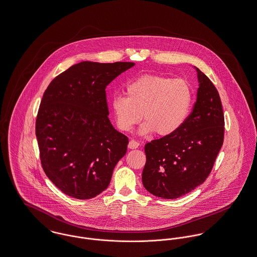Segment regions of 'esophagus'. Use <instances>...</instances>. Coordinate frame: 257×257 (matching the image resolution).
Wrapping results in <instances>:
<instances>
[{"label": "esophagus", "instance_id": "34e87169", "mask_svg": "<svg viewBox=\"0 0 257 257\" xmlns=\"http://www.w3.org/2000/svg\"><path fill=\"white\" fill-rule=\"evenodd\" d=\"M139 146H140V144L135 141V140H131L130 142H129V144H128V148L129 149H131V150H136L139 148Z\"/></svg>", "mask_w": 257, "mask_h": 257}]
</instances>
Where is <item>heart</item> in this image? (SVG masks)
<instances>
[{"label": "heart", "mask_w": 257, "mask_h": 257, "mask_svg": "<svg viewBox=\"0 0 257 257\" xmlns=\"http://www.w3.org/2000/svg\"><path fill=\"white\" fill-rule=\"evenodd\" d=\"M127 97L115 94L111 108L122 132H130L142 119L140 134L169 137L176 134L187 120L193 90L184 78L146 74L126 85Z\"/></svg>", "instance_id": "heart-1"}]
</instances>
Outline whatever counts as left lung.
<instances>
[{"instance_id": "left-lung-1", "label": "left lung", "mask_w": 257, "mask_h": 257, "mask_svg": "<svg viewBox=\"0 0 257 257\" xmlns=\"http://www.w3.org/2000/svg\"><path fill=\"white\" fill-rule=\"evenodd\" d=\"M196 70L199 88L192 112L174 135L145 146L142 181L152 195L176 199L202 184L223 144L224 115L219 94L209 77Z\"/></svg>"}]
</instances>
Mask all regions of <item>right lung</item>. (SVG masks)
<instances>
[{"label": "right lung", "mask_w": 257, "mask_h": 257, "mask_svg": "<svg viewBox=\"0 0 257 257\" xmlns=\"http://www.w3.org/2000/svg\"><path fill=\"white\" fill-rule=\"evenodd\" d=\"M134 66L83 61L56 76L45 91L36 120L41 162L66 195L81 200L99 195L125 155L128 138L108 119L106 87Z\"/></svg>", "instance_id": "1"}]
</instances>
